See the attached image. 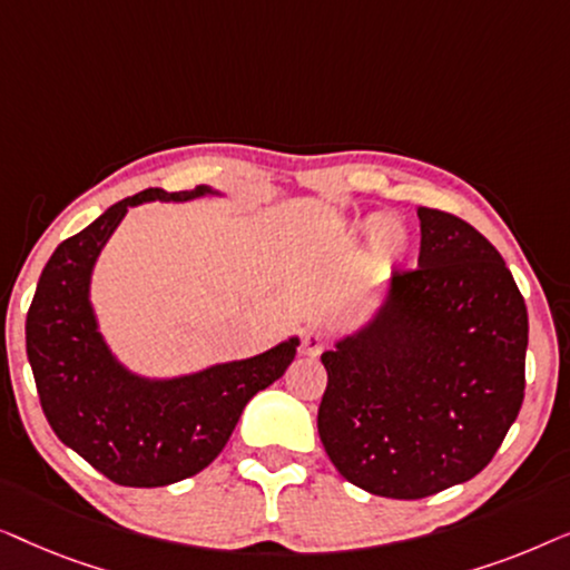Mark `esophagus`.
<instances>
[{"mask_svg":"<svg viewBox=\"0 0 570 570\" xmlns=\"http://www.w3.org/2000/svg\"><path fill=\"white\" fill-rule=\"evenodd\" d=\"M324 345H326L324 334L318 332V330H311V332L303 334V342H301V353H303V355H308V357H316V355H322Z\"/></svg>","mask_w":570,"mask_h":570,"instance_id":"esophagus-1","label":"esophagus"}]
</instances>
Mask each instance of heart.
<instances>
[{
	"label": "heart",
	"mask_w": 570,
	"mask_h": 570,
	"mask_svg": "<svg viewBox=\"0 0 570 570\" xmlns=\"http://www.w3.org/2000/svg\"><path fill=\"white\" fill-rule=\"evenodd\" d=\"M353 236L373 244L376 256L389 264H404L412 256V238L400 223H389L384 215H371L353 225Z\"/></svg>",
	"instance_id": "heart-1"
}]
</instances>
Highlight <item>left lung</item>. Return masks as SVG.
Instances as JSON below:
<instances>
[{"instance_id": "8db88e82", "label": "left lung", "mask_w": 570, "mask_h": 570, "mask_svg": "<svg viewBox=\"0 0 570 570\" xmlns=\"http://www.w3.org/2000/svg\"><path fill=\"white\" fill-rule=\"evenodd\" d=\"M417 217V269L396 272L368 322L322 355L326 454L396 501L485 470L524 402L529 318L503 256L456 215Z\"/></svg>"}]
</instances>
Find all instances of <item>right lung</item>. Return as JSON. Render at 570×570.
Returning a JSON list of instances; mask_svg holds the SVG:
<instances>
[{
  "mask_svg": "<svg viewBox=\"0 0 570 570\" xmlns=\"http://www.w3.org/2000/svg\"><path fill=\"white\" fill-rule=\"evenodd\" d=\"M220 197L145 189L116 202L57 246L26 318V347L43 415L59 441L127 488H160L205 470L228 443L248 400L283 376L301 340L287 337L246 361L215 363L174 379L129 371L111 353L90 303V279L108 238L142 202Z\"/></svg>",
  "mask_w": 570,
  "mask_h": 570,
  "instance_id": "add662e5",
  "label": "right lung"
}]
</instances>
